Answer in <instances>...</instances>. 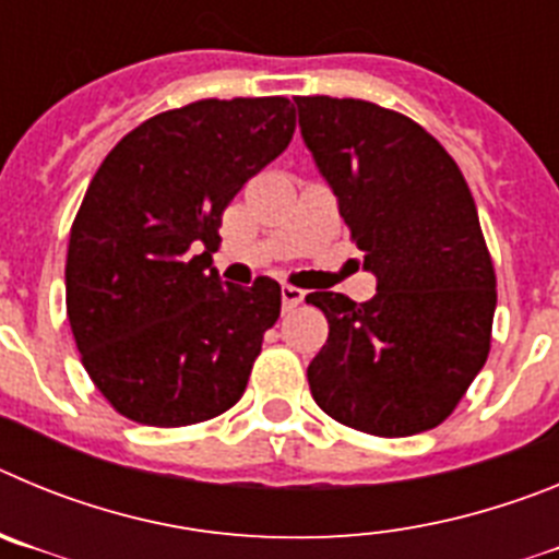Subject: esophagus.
I'll use <instances>...</instances> for the list:
<instances>
[{"label": "esophagus", "mask_w": 559, "mask_h": 559, "mask_svg": "<svg viewBox=\"0 0 559 559\" xmlns=\"http://www.w3.org/2000/svg\"><path fill=\"white\" fill-rule=\"evenodd\" d=\"M305 302V290L294 288V285H283V308L294 310L296 305Z\"/></svg>", "instance_id": "1"}]
</instances>
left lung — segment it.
I'll list each match as a JSON object with an SVG mask.
<instances>
[{"instance_id": "left-lung-1", "label": "left lung", "mask_w": 559, "mask_h": 559, "mask_svg": "<svg viewBox=\"0 0 559 559\" xmlns=\"http://www.w3.org/2000/svg\"><path fill=\"white\" fill-rule=\"evenodd\" d=\"M308 151L378 280L369 302L313 290L330 333L310 394L341 426L412 437L456 408L490 353L496 271L476 201L431 133L367 100L294 97Z\"/></svg>"}]
</instances>
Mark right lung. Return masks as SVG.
<instances>
[{
  "mask_svg": "<svg viewBox=\"0 0 559 559\" xmlns=\"http://www.w3.org/2000/svg\"><path fill=\"white\" fill-rule=\"evenodd\" d=\"M285 97L199 100L126 133L69 235L67 316L83 367L122 417L179 428L243 397L283 290L212 269L221 215L288 147Z\"/></svg>",
  "mask_w": 559,
  "mask_h": 559,
  "instance_id": "1",
  "label": "right lung"
}]
</instances>
